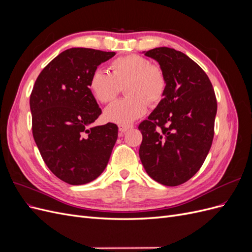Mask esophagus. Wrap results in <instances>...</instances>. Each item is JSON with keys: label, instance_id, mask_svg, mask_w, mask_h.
I'll list each match as a JSON object with an SVG mask.
<instances>
[{"label": "esophagus", "instance_id": "esophagus-1", "mask_svg": "<svg viewBox=\"0 0 252 252\" xmlns=\"http://www.w3.org/2000/svg\"><path fill=\"white\" fill-rule=\"evenodd\" d=\"M132 127H133L132 125H119V130L122 133H124V132H126L128 130V129H130Z\"/></svg>", "mask_w": 252, "mask_h": 252}]
</instances>
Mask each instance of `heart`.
<instances>
[{
    "mask_svg": "<svg viewBox=\"0 0 252 252\" xmlns=\"http://www.w3.org/2000/svg\"><path fill=\"white\" fill-rule=\"evenodd\" d=\"M109 70L102 68L91 73L88 82L90 93L100 103L113 101L124 87L126 97L109 105L105 118L112 123L128 125L147 110V103L156 105L163 100L167 78L163 68L139 55L122 56L112 60Z\"/></svg>",
    "mask_w": 252,
    "mask_h": 252,
    "instance_id": "b5f03b06",
    "label": "heart"
}]
</instances>
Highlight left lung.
Here are the masks:
<instances>
[{"mask_svg": "<svg viewBox=\"0 0 252 252\" xmlns=\"http://www.w3.org/2000/svg\"><path fill=\"white\" fill-rule=\"evenodd\" d=\"M167 78L163 100L143 121L139 155L150 178L178 186L200 170L215 135L217 97L207 74L185 53L168 47L145 52Z\"/></svg>", "mask_w": 252, "mask_h": 252, "instance_id": "obj_1", "label": "left lung"}]
</instances>
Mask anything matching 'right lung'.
I'll list each match as a JSON object with an SVG mask.
<instances>
[{"label":"right lung","mask_w":252,"mask_h":252,"mask_svg":"<svg viewBox=\"0 0 252 252\" xmlns=\"http://www.w3.org/2000/svg\"><path fill=\"white\" fill-rule=\"evenodd\" d=\"M116 52L70 48L37 77L30 94L32 134L50 171L70 185L95 180L107 166L118 126H91L102 113L88 88L90 75Z\"/></svg>","instance_id":"1"}]
</instances>
